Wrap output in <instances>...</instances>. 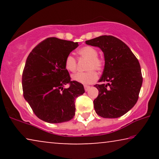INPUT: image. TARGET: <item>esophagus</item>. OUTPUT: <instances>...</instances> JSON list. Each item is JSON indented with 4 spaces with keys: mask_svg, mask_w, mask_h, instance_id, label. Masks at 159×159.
<instances>
[{
    "mask_svg": "<svg viewBox=\"0 0 159 159\" xmlns=\"http://www.w3.org/2000/svg\"><path fill=\"white\" fill-rule=\"evenodd\" d=\"M84 90H85V91H88V90H89V89L90 88V86H89V85H84Z\"/></svg>",
    "mask_w": 159,
    "mask_h": 159,
    "instance_id": "esophagus-1",
    "label": "esophagus"
}]
</instances>
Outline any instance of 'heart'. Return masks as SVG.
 Here are the masks:
<instances>
[{
  "label": "heart",
  "mask_w": 159,
  "mask_h": 159,
  "mask_svg": "<svg viewBox=\"0 0 159 159\" xmlns=\"http://www.w3.org/2000/svg\"><path fill=\"white\" fill-rule=\"evenodd\" d=\"M78 54L82 59L88 60L85 72H78L72 75V80L83 84H93L98 80V74L95 70L101 71L105 66V61L103 58L98 56V52L93 46H84L78 50ZM66 70L75 72L77 70V62L75 56L69 54L66 56L64 62Z\"/></svg>",
  "instance_id": "b5f03b06"
}]
</instances>
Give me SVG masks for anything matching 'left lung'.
<instances>
[{
  "mask_svg": "<svg viewBox=\"0 0 159 159\" xmlns=\"http://www.w3.org/2000/svg\"><path fill=\"white\" fill-rule=\"evenodd\" d=\"M103 52L105 66L100 84L94 85L98 95L94 100L97 114L103 118H118L129 111L138 100L143 77L138 58L129 48L111 35L85 41Z\"/></svg>",
  "mask_w": 159,
  "mask_h": 159,
  "instance_id": "left-lung-1",
  "label": "left lung"
}]
</instances>
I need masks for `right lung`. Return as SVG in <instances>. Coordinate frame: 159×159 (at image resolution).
<instances>
[{
  "label": "right lung",
  "instance_id": "add662e5",
  "mask_svg": "<svg viewBox=\"0 0 159 159\" xmlns=\"http://www.w3.org/2000/svg\"><path fill=\"white\" fill-rule=\"evenodd\" d=\"M78 45L72 41L48 38L28 56L22 73L23 95L41 120L61 123L75 115V101L84 89L81 83L71 81L64 62ZM66 84L67 89L64 88Z\"/></svg>",
  "mask_w": 159,
  "mask_h": 159
}]
</instances>
